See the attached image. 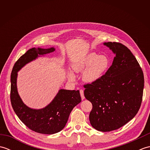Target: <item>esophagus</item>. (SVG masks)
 Listing matches in <instances>:
<instances>
[{
    "mask_svg": "<svg viewBox=\"0 0 150 150\" xmlns=\"http://www.w3.org/2000/svg\"><path fill=\"white\" fill-rule=\"evenodd\" d=\"M80 94H81L82 100H84V98H85V97H84V91L82 90H80Z\"/></svg>",
    "mask_w": 150,
    "mask_h": 150,
    "instance_id": "34e87169",
    "label": "esophagus"
}]
</instances>
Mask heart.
I'll return each mask as SVG.
<instances>
[{"instance_id": "obj_1", "label": "heart", "mask_w": 150, "mask_h": 150, "mask_svg": "<svg viewBox=\"0 0 150 150\" xmlns=\"http://www.w3.org/2000/svg\"><path fill=\"white\" fill-rule=\"evenodd\" d=\"M110 61L106 55H98L95 53H90L73 64V71L82 73V80L88 84H93L100 81L106 72ZM70 81H75V76L71 71L68 73Z\"/></svg>"}]
</instances>
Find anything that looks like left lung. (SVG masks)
<instances>
[{"label": "left lung", "instance_id": "8db88e82", "mask_svg": "<svg viewBox=\"0 0 150 150\" xmlns=\"http://www.w3.org/2000/svg\"><path fill=\"white\" fill-rule=\"evenodd\" d=\"M115 55L112 65L100 81L84 86V96L93 108L91 126L100 132L120 128L138 113L144 90V74L128 47L119 42H104Z\"/></svg>", "mask_w": 150, "mask_h": 150}]
</instances>
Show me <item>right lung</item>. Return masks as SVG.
<instances>
[{
  "label": "right lung",
  "instance_id": "1",
  "mask_svg": "<svg viewBox=\"0 0 150 150\" xmlns=\"http://www.w3.org/2000/svg\"><path fill=\"white\" fill-rule=\"evenodd\" d=\"M55 47H33L15 62L11 75V103L15 113L28 128L37 133L52 135L64 128L73 108L81 102L79 90L60 89L46 107L33 109L25 104L18 95L17 86L18 71L38 57L53 52Z\"/></svg>",
  "mask_w": 150,
  "mask_h": 150
}]
</instances>
